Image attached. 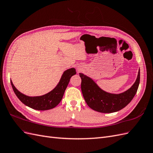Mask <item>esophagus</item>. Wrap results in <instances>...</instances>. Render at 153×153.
<instances>
[{
  "instance_id": "esophagus-1",
  "label": "esophagus",
  "mask_w": 153,
  "mask_h": 153,
  "mask_svg": "<svg viewBox=\"0 0 153 153\" xmlns=\"http://www.w3.org/2000/svg\"><path fill=\"white\" fill-rule=\"evenodd\" d=\"M81 70V69H78V71H80Z\"/></svg>"
}]
</instances>
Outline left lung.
Here are the masks:
<instances>
[{
  "instance_id": "obj_1",
  "label": "left lung",
  "mask_w": 153,
  "mask_h": 153,
  "mask_svg": "<svg viewBox=\"0 0 153 153\" xmlns=\"http://www.w3.org/2000/svg\"><path fill=\"white\" fill-rule=\"evenodd\" d=\"M81 89L85 102L91 108L101 113H112L128 105L137 93L140 83V69L133 85L120 94H112L102 90L90 77L79 73Z\"/></svg>"
}]
</instances>
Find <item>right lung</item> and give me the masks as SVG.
I'll list each match as a JSON object with an SVG mask.
<instances>
[{
  "label": "right lung",
  "mask_w": 153,
  "mask_h": 153,
  "mask_svg": "<svg viewBox=\"0 0 153 153\" xmlns=\"http://www.w3.org/2000/svg\"><path fill=\"white\" fill-rule=\"evenodd\" d=\"M76 73L75 68L67 69L63 73L57 86L47 94L40 96H26L16 89L11 80V84L18 98L24 105L37 110H47L53 108L61 102L71 77Z\"/></svg>",
  "instance_id": "1"
}]
</instances>
